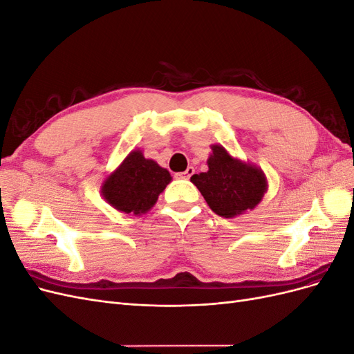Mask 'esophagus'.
<instances>
[{"label":"esophagus","instance_id":"34e87169","mask_svg":"<svg viewBox=\"0 0 354 354\" xmlns=\"http://www.w3.org/2000/svg\"><path fill=\"white\" fill-rule=\"evenodd\" d=\"M195 173V168L194 167H189L186 171H183V173H177L176 177L177 178H183V180H189L192 176H194Z\"/></svg>","mask_w":354,"mask_h":354}]
</instances>
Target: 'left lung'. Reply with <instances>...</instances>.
I'll return each instance as SVG.
<instances>
[{
  "label": "left lung",
  "mask_w": 354,
  "mask_h": 354,
  "mask_svg": "<svg viewBox=\"0 0 354 354\" xmlns=\"http://www.w3.org/2000/svg\"><path fill=\"white\" fill-rule=\"evenodd\" d=\"M207 173L194 174V183L208 207L224 218H234L261 202L269 189L264 171L232 156L221 145H211Z\"/></svg>",
  "instance_id": "8db88e82"
}]
</instances>
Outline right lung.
I'll return each mask as SVG.
<instances>
[{
  "label": "right lung",
  "mask_w": 354,
  "mask_h": 354,
  "mask_svg": "<svg viewBox=\"0 0 354 354\" xmlns=\"http://www.w3.org/2000/svg\"><path fill=\"white\" fill-rule=\"evenodd\" d=\"M171 180L173 177L167 168L145 158L140 149H136L106 176L100 192L103 199L115 209L142 216L152 209Z\"/></svg>",
  "instance_id": "obj_1"
}]
</instances>
